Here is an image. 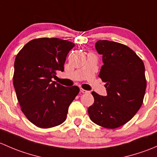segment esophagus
I'll return each mask as SVG.
<instances>
[{"label":"esophagus","mask_w":157,"mask_h":157,"mask_svg":"<svg viewBox=\"0 0 157 157\" xmlns=\"http://www.w3.org/2000/svg\"><path fill=\"white\" fill-rule=\"evenodd\" d=\"M80 92H81L82 93H89V91H87V90H84V89H83V88H80Z\"/></svg>","instance_id":"esophagus-1"}]
</instances>
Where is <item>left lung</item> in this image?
Listing matches in <instances>:
<instances>
[{
    "instance_id": "obj_1",
    "label": "left lung",
    "mask_w": 157,
    "mask_h": 157,
    "mask_svg": "<svg viewBox=\"0 0 157 157\" xmlns=\"http://www.w3.org/2000/svg\"><path fill=\"white\" fill-rule=\"evenodd\" d=\"M96 49L102 55L99 77L105 83L107 95L92 92L94 103L89 107L92 121L114 129L126 124L143 104L147 87L143 61L127 45L99 40Z\"/></svg>"
}]
</instances>
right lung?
Instances as JSON below:
<instances>
[{
	"label": "right lung",
	"instance_id": "1",
	"mask_svg": "<svg viewBox=\"0 0 157 157\" xmlns=\"http://www.w3.org/2000/svg\"><path fill=\"white\" fill-rule=\"evenodd\" d=\"M73 42L58 38H39L19 52L13 77L17 99L28 120L41 128L55 127L67 118L69 105L80 89L52 81L56 71H64Z\"/></svg>",
	"mask_w": 157,
	"mask_h": 157
}]
</instances>
